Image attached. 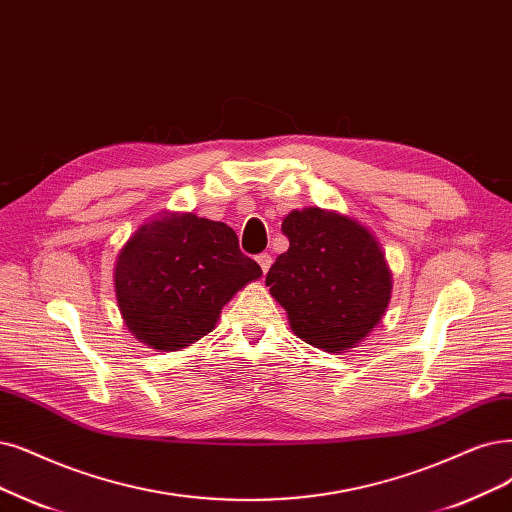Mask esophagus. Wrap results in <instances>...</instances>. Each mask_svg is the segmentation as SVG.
<instances>
[{
    "mask_svg": "<svg viewBox=\"0 0 512 512\" xmlns=\"http://www.w3.org/2000/svg\"><path fill=\"white\" fill-rule=\"evenodd\" d=\"M257 263L261 266L263 274H268V270H270V266H272V255H270V253H261V255H257Z\"/></svg>",
    "mask_w": 512,
    "mask_h": 512,
    "instance_id": "34e87169",
    "label": "esophagus"
}]
</instances>
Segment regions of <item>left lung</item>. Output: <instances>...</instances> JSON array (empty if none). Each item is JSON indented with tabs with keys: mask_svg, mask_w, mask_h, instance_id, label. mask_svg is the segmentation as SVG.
<instances>
[{
	"mask_svg": "<svg viewBox=\"0 0 512 512\" xmlns=\"http://www.w3.org/2000/svg\"><path fill=\"white\" fill-rule=\"evenodd\" d=\"M282 234L289 251L278 255L266 285L295 335L335 354L363 342L392 293L380 242L358 221L316 206L289 213Z\"/></svg>",
	"mask_w": 512,
	"mask_h": 512,
	"instance_id": "8db88e82",
	"label": "left lung"
}]
</instances>
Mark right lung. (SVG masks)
<instances>
[{
  "mask_svg": "<svg viewBox=\"0 0 512 512\" xmlns=\"http://www.w3.org/2000/svg\"><path fill=\"white\" fill-rule=\"evenodd\" d=\"M259 276L232 227L164 213L128 238L113 285L128 331L149 348L175 352L211 333L227 301Z\"/></svg>",
  "mask_w": 512,
  "mask_h": 512,
  "instance_id": "right-lung-1",
  "label": "right lung"
}]
</instances>
